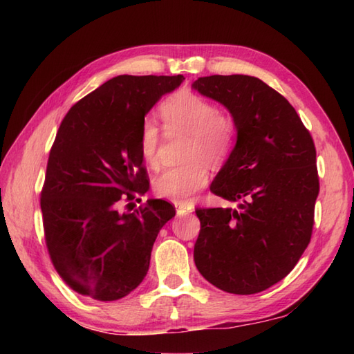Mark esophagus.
Instances as JSON below:
<instances>
[{
	"instance_id": "1",
	"label": "esophagus",
	"mask_w": 354,
	"mask_h": 354,
	"mask_svg": "<svg viewBox=\"0 0 354 354\" xmlns=\"http://www.w3.org/2000/svg\"><path fill=\"white\" fill-rule=\"evenodd\" d=\"M175 207H176V213L178 214H189V213H192V207H189V205H185V204H175Z\"/></svg>"
}]
</instances>
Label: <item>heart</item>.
I'll return each instance as SVG.
<instances>
[{"mask_svg": "<svg viewBox=\"0 0 354 354\" xmlns=\"http://www.w3.org/2000/svg\"><path fill=\"white\" fill-rule=\"evenodd\" d=\"M161 117L170 133L184 132L192 135L187 149L185 165L165 169L155 179V192L161 198L178 204H185L194 193L208 184L209 164L225 161L234 147L237 138V122L231 114H225L212 100L196 93L184 91L169 97L161 108ZM161 129L156 120L147 117L140 126V152L149 165L160 162Z\"/></svg>", "mask_w": 354, "mask_h": 354, "instance_id": "heart-1", "label": "heart"}]
</instances>
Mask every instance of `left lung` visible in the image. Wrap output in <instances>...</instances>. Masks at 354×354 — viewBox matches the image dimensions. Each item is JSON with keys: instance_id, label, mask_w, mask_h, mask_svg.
<instances>
[{"instance_id": "8db88e82", "label": "left lung", "mask_w": 354, "mask_h": 354, "mask_svg": "<svg viewBox=\"0 0 354 354\" xmlns=\"http://www.w3.org/2000/svg\"><path fill=\"white\" fill-rule=\"evenodd\" d=\"M193 88L236 118V147L209 190L239 202L237 208H196L194 263L216 288L259 293L283 280L310 243L317 149L295 108L257 77L216 74Z\"/></svg>"}]
</instances>
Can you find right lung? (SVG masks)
Returning a JSON list of instances; mask_svg holds the SVG:
<instances>
[{
	"mask_svg": "<svg viewBox=\"0 0 354 354\" xmlns=\"http://www.w3.org/2000/svg\"><path fill=\"white\" fill-rule=\"evenodd\" d=\"M183 82L181 74L117 76L74 103L59 126L41 190L44 237L53 266L80 295L114 301L147 274L175 207L150 199L133 208L149 190L140 126Z\"/></svg>",
	"mask_w": 354,
	"mask_h": 354,
	"instance_id": "right-lung-1",
	"label": "right lung"
}]
</instances>
